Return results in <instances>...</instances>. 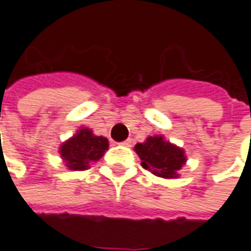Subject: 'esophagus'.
<instances>
[{
	"label": "esophagus",
	"mask_w": 251,
	"mask_h": 251,
	"mask_svg": "<svg viewBox=\"0 0 251 251\" xmlns=\"http://www.w3.org/2000/svg\"><path fill=\"white\" fill-rule=\"evenodd\" d=\"M122 145H125V147H130V145H132V141H130V139H126V141L122 142Z\"/></svg>",
	"instance_id": "1"
}]
</instances>
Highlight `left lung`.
<instances>
[{
    "instance_id": "1",
    "label": "left lung",
    "mask_w": 251,
    "mask_h": 251,
    "mask_svg": "<svg viewBox=\"0 0 251 251\" xmlns=\"http://www.w3.org/2000/svg\"><path fill=\"white\" fill-rule=\"evenodd\" d=\"M135 151L145 170L164 178H177L178 170L186 163L184 151L161 135L148 136L145 142L135 145Z\"/></svg>"
}]
</instances>
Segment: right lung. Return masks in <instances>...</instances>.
<instances>
[{"label": "right lung", "mask_w": 251, "mask_h": 251, "mask_svg": "<svg viewBox=\"0 0 251 251\" xmlns=\"http://www.w3.org/2000/svg\"><path fill=\"white\" fill-rule=\"evenodd\" d=\"M107 148V138L94 135L88 127H81L74 136L61 145L59 154L70 170L81 172L90 169L91 163L99 161Z\"/></svg>", "instance_id": "add662e5"}]
</instances>
